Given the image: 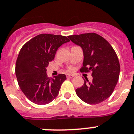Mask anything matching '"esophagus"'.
<instances>
[{
	"label": "esophagus",
	"mask_w": 134,
	"mask_h": 134,
	"mask_svg": "<svg viewBox=\"0 0 134 134\" xmlns=\"http://www.w3.org/2000/svg\"><path fill=\"white\" fill-rule=\"evenodd\" d=\"M67 78H72V77H74L73 75H67Z\"/></svg>",
	"instance_id": "1"
}]
</instances>
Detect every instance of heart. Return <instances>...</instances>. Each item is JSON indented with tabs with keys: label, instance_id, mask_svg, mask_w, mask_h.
Here are the masks:
<instances>
[{
	"label": "heart",
	"instance_id": "b5f03b06",
	"mask_svg": "<svg viewBox=\"0 0 134 134\" xmlns=\"http://www.w3.org/2000/svg\"><path fill=\"white\" fill-rule=\"evenodd\" d=\"M74 70V68L73 67H68L67 68V71L68 72H72Z\"/></svg>",
	"mask_w": 134,
	"mask_h": 134
}]
</instances>
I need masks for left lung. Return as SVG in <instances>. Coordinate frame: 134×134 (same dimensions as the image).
Masks as SVG:
<instances>
[{
	"mask_svg": "<svg viewBox=\"0 0 134 134\" xmlns=\"http://www.w3.org/2000/svg\"><path fill=\"white\" fill-rule=\"evenodd\" d=\"M70 40L83 49L84 59L81 72H92L91 82L87 79L76 89L77 96L88 104L96 105L111 96L120 75V63L116 52L105 38L95 34L69 35Z\"/></svg>",
	"mask_w": 134,
	"mask_h": 134,
	"instance_id": "obj_1",
	"label": "left lung"
}]
</instances>
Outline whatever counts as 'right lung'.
<instances>
[{
  "label": "right lung",
  "mask_w": 134,
  "mask_h": 134,
  "mask_svg": "<svg viewBox=\"0 0 134 134\" xmlns=\"http://www.w3.org/2000/svg\"><path fill=\"white\" fill-rule=\"evenodd\" d=\"M69 41L66 36L42 34L33 37L20 49L15 64V75L21 90L31 102L48 104L57 97L66 75L48 77L46 67L54 59L59 46Z\"/></svg>",
  "instance_id": "add662e5"
}]
</instances>
